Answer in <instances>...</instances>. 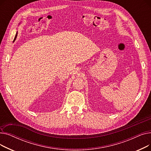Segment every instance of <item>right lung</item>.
I'll use <instances>...</instances> for the list:
<instances>
[{
    "label": "right lung",
    "mask_w": 151,
    "mask_h": 151,
    "mask_svg": "<svg viewBox=\"0 0 151 151\" xmlns=\"http://www.w3.org/2000/svg\"><path fill=\"white\" fill-rule=\"evenodd\" d=\"M17 35H18V32H17V34H16V35H15V37H14V40H13V42L15 41V40H16V38H17Z\"/></svg>",
    "instance_id": "right-lung-1"
}]
</instances>
